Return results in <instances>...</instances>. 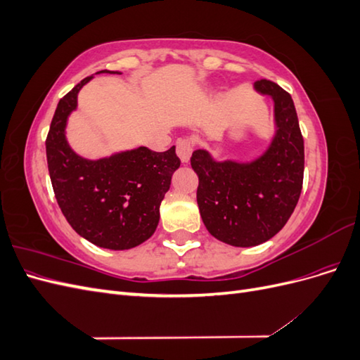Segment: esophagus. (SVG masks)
Masks as SVG:
<instances>
[{
    "label": "esophagus",
    "instance_id": "obj_1",
    "mask_svg": "<svg viewBox=\"0 0 360 360\" xmlns=\"http://www.w3.org/2000/svg\"><path fill=\"white\" fill-rule=\"evenodd\" d=\"M193 146L195 143L191 138H181L177 141L176 148H177V156L180 158V160L183 163H188L191 159V155L193 151Z\"/></svg>",
    "mask_w": 360,
    "mask_h": 360
}]
</instances>
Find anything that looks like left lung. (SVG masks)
Wrapping results in <instances>:
<instances>
[{
	"mask_svg": "<svg viewBox=\"0 0 360 360\" xmlns=\"http://www.w3.org/2000/svg\"><path fill=\"white\" fill-rule=\"evenodd\" d=\"M254 89L275 103L276 132L264 153L250 162H217L207 150H195L191 158L205 228L217 240L240 248L264 243L284 228L299 201L304 169L291 96L267 79L257 81Z\"/></svg>",
	"mask_w": 360,
	"mask_h": 360,
	"instance_id": "8db88e82",
	"label": "left lung"
}]
</instances>
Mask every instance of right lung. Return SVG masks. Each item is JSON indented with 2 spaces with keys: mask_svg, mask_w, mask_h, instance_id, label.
Returning a JSON list of instances; mask_svg holds the SVG:
<instances>
[{
  "mask_svg": "<svg viewBox=\"0 0 360 360\" xmlns=\"http://www.w3.org/2000/svg\"><path fill=\"white\" fill-rule=\"evenodd\" d=\"M97 73H118L101 70ZM86 76L60 99L46 138V159L57 202L73 230L93 245L123 250L146 242L159 224V207L180 167L176 147H147L97 160L76 155L66 139L68 118Z\"/></svg>",
  "mask_w": 360,
  "mask_h": 360,
  "instance_id": "1",
  "label": "right lung"
}]
</instances>
